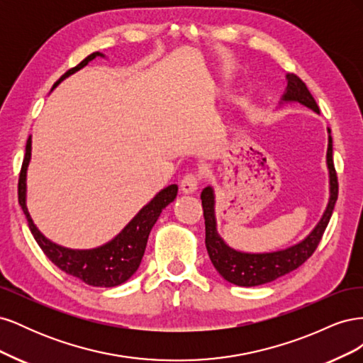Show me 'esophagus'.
Listing matches in <instances>:
<instances>
[{"instance_id": "34e87169", "label": "esophagus", "mask_w": 363, "mask_h": 363, "mask_svg": "<svg viewBox=\"0 0 363 363\" xmlns=\"http://www.w3.org/2000/svg\"><path fill=\"white\" fill-rule=\"evenodd\" d=\"M199 183H200L199 175L194 174V172H188L180 182V189L184 194H192V192L199 189Z\"/></svg>"}]
</instances>
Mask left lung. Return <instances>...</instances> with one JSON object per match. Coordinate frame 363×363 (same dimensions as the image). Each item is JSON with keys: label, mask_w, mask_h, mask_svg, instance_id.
<instances>
[{"label": "left lung", "mask_w": 363, "mask_h": 363, "mask_svg": "<svg viewBox=\"0 0 363 363\" xmlns=\"http://www.w3.org/2000/svg\"><path fill=\"white\" fill-rule=\"evenodd\" d=\"M286 79L288 87L283 95V101H296L312 108L313 112L320 113L315 98L300 77L295 74H288ZM328 133H330V130H328ZM327 167L328 172H330V200H328L321 221L316 224L312 233L301 240L300 244L274 252L250 255V252H240L230 248L216 232L213 189L211 186L203 189L201 204L206 224V248L213 267L227 281L245 288L259 286V284L269 283L272 280H277L279 277H283L284 274H289L291 271L301 267L313 255L318 244L321 242V238L325 232L328 221H330L335 203L337 200V175L333 163L332 136H328Z\"/></svg>", "instance_id": "left-lung-1"}]
</instances>
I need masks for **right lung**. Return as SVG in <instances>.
Segmentation results:
<instances>
[{
  "instance_id": "right-lung-1",
  "label": "right lung",
  "mask_w": 363,
  "mask_h": 363,
  "mask_svg": "<svg viewBox=\"0 0 363 363\" xmlns=\"http://www.w3.org/2000/svg\"><path fill=\"white\" fill-rule=\"evenodd\" d=\"M96 56H103V54L92 52L91 56H87L84 60L77 65V67L65 72L60 77V80L54 83V87H56L63 79H67L68 75L86 67V65ZM30 157L31 138H28L27 140L26 156L19 172L18 201L28 221L30 232L33 238L36 239V242L43 251V255H45L57 268L69 274L72 277L80 279L86 284H91V286L113 288L121 283L127 281L140 265L150 232L152 225L156 224L157 218L160 216V212L171 201H174L175 195H177V184H171L168 188L162 189L155 199L131 219L123 232L108 244L94 250H69L57 244H52L51 240H48L39 232L38 227L33 224V219L30 218L26 204V177Z\"/></svg>"
}]
</instances>
